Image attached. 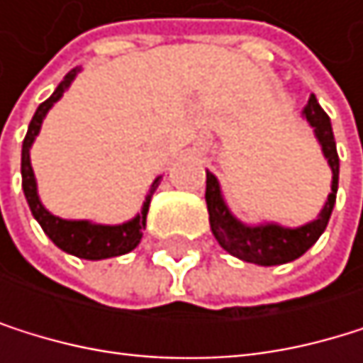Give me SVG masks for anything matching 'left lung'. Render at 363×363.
Returning a JSON list of instances; mask_svg holds the SVG:
<instances>
[{"label": "left lung", "instance_id": "8db88e82", "mask_svg": "<svg viewBox=\"0 0 363 363\" xmlns=\"http://www.w3.org/2000/svg\"><path fill=\"white\" fill-rule=\"evenodd\" d=\"M303 115L311 123V128L320 145H323V152L333 172V185H331L327 204L323 208V213H320V218L313 220L311 224H305L301 228H283L277 224L244 226L228 213V206L222 200L216 176L206 172L204 198H206V208H208V224H211V230L216 235V240L220 242V246L237 259L257 263V266H281V263L294 261L318 242V237L323 235V230L329 224L333 204H335V194H337V176H340V159H337L335 139L331 130V119L323 111V106L318 104L315 95L309 97Z\"/></svg>", "mask_w": 363, "mask_h": 363}]
</instances>
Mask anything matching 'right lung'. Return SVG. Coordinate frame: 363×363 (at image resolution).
<instances>
[{
    "label": "right lung",
    "mask_w": 363,
    "mask_h": 363,
    "mask_svg": "<svg viewBox=\"0 0 363 363\" xmlns=\"http://www.w3.org/2000/svg\"><path fill=\"white\" fill-rule=\"evenodd\" d=\"M78 69H72L56 86V91L48 97V100L40 104L28 126V135L23 139V147H21V176H23V194L26 200L30 204L32 216L38 220L40 228L45 230V235L50 240L65 252L76 255L80 259H108V257H119L126 255L133 248H137V244L141 242V235L145 228V216L150 208V196L143 202V211L119 226H100V224H89V222H69V220H60L56 216H52L50 211H45L43 204H40L38 196H36V180H34V172L30 165V145L34 141V137L40 130V123H43V117L48 115V111L54 106V102L65 93V89L72 84V80L76 78ZM159 180H155V185ZM152 185V187H155Z\"/></svg>",
    "instance_id": "obj_1"
}]
</instances>
